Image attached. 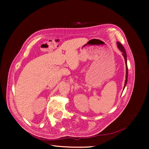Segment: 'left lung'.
Segmentation results:
<instances>
[{
	"label": "left lung",
	"mask_w": 149,
	"mask_h": 149,
	"mask_svg": "<svg viewBox=\"0 0 149 149\" xmlns=\"http://www.w3.org/2000/svg\"><path fill=\"white\" fill-rule=\"evenodd\" d=\"M117 45H118V47L119 48V49L123 52V56L124 57L125 59V64H126V75H125V85H124V87L127 84V54H126V52L125 50L124 47H123V45L120 43V42H117Z\"/></svg>",
	"instance_id": "8db88e82"
}]
</instances>
